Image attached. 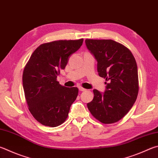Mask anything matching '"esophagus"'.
Masks as SVG:
<instances>
[{"mask_svg": "<svg viewBox=\"0 0 158 158\" xmlns=\"http://www.w3.org/2000/svg\"><path fill=\"white\" fill-rule=\"evenodd\" d=\"M79 89L80 91H85V90H86V89H85V88H82V87H79Z\"/></svg>", "mask_w": 158, "mask_h": 158, "instance_id": "1", "label": "esophagus"}]
</instances>
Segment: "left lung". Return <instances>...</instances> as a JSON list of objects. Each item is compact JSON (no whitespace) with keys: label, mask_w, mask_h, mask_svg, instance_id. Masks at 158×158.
<instances>
[{"label":"left lung","mask_w":158,"mask_h":158,"mask_svg":"<svg viewBox=\"0 0 158 158\" xmlns=\"http://www.w3.org/2000/svg\"><path fill=\"white\" fill-rule=\"evenodd\" d=\"M85 43L97 62L99 75L108 81L104 93L94 89L88 108L103 124H113L123 118L136 101L139 86L135 59L127 48L113 40L85 39Z\"/></svg>","instance_id":"8db88e82"}]
</instances>
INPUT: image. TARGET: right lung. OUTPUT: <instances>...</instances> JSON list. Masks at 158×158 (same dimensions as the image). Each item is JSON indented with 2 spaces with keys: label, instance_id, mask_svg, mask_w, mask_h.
I'll return each instance as SVG.
<instances>
[{
  "label": "right lung",
  "instance_id": "1",
  "mask_svg": "<svg viewBox=\"0 0 158 158\" xmlns=\"http://www.w3.org/2000/svg\"><path fill=\"white\" fill-rule=\"evenodd\" d=\"M83 41V39L59 40L41 44L25 65L23 74L25 99L30 113L43 125L56 127L67 119L78 88L63 86L56 77Z\"/></svg>",
  "mask_w": 158,
  "mask_h": 158
}]
</instances>
